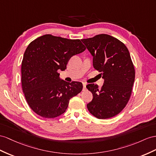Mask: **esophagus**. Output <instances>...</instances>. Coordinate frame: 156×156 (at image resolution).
Returning <instances> with one entry per match:
<instances>
[{"mask_svg": "<svg viewBox=\"0 0 156 156\" xmlns=\"http://www.w3.org/2000/svg\"><path fill=\"white\" fill-rule=\"evenodd\" d=\"M82 84H83V90H84L86 89V83H85V82H82Z\"/></svg>", "mask_w": 156, "mask_h": 156, "instance_id": "34e87169", "label": "esophagus"}]
</instances>
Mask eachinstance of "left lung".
Here are the masks:
<instances>
[{
  "label": "left lung",
  "mask_w": 156,
  "mask_h": 156,
  "mask_svg": "<svg viewBox=\"0 0 156 156\" xmlns=\"http://www.w3.org/2000/svg\"><path fill=\"white\" fill-rule=\"evenodd\" d=\"M81 41L93 56L94 68L104 79L100 89L94 83L86 86L93 94L87 109L99 119L115 117L129 102L134 82L135 69L129 51L122 42L107 34Z\"/></svg>",
  "instance_id": "left-lung-1"
}]
</instances>
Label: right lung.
<instances>
[{"instance_id": "right-lung-1", "label": "right lung", "mask_w": 156, "mask_h": 156, "mask_svg": "<svg viewBox=\"0 0 156 156\" xmlns=\"http://www.w3.org/2000/svg\"><path fill=\"white\" fill-rule=\"evenodd\" d=\"M86 49L80 39L46 34L31 41L22 62V86L27 104L44 118L53 119L66 111L70 99L81 92V82L59 78L73 56Z\"/></svg>"}]
</instances>
